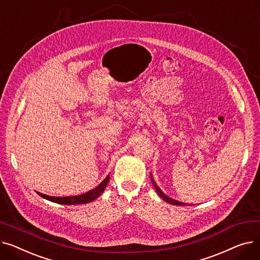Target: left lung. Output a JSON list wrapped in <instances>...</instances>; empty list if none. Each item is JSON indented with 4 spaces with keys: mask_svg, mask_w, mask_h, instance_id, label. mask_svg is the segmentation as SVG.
<instances>
[{
    "mask_svg": "<svg viewBox=\"0 0 260 260\" xmlns=\"http://www.w3.org/2000/svg\"><path fill=\"white\" fill-rule=\"evenodd\" d=\"M151 180H152V183H153V185H154V187H155V189H156V192H157V194L165 200V201H167V202H169V203H171V204H174V206H186V203H184V202H180V201H177V200H175V199H172V198H170L169 196H167L166 194H163V192L162 190L159 188V186L156 184V182H155V180L153 179V175H152V173H151ZM188 206V204H187Z\"/></svg>",
    "mask_w": 260,
    "mask_h": 260,
    "instance_id": "obj_1",
    "label": "left lung"
}]
</instances>
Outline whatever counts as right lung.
<instances>
[{
  "mask_svg": "<svg viewBox=\"0 0 260 260\" xmlns=\"http://www.w3.org/2000/svg\"><path fill=\"white\" fill-rule=\"evenodd\" d=\"M108 181H109V175L106 176V178L97 187H94L93 189L89 190V192L79 195V196L53 197V196H47V195L41 194V193H38V194L41 197H43L49 201L60 203V204H66V206H72V204H84V203H88V202L93 201L94 199H97L103 193V190L105 189Z\"/></svg>",
  "mask_w": 260,
  "mask_h": 260,
  "instance_id": "1",
  "label": "right lung"
}]
</instances>
